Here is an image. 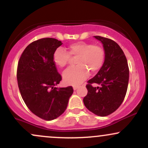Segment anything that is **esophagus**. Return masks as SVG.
I'll list each match as a JSON object with an SVG mask.
<instances>
[{
	"label": "esophagus",
	"mask_w": 148,
	"mask_h": 148,
	"mask_svg": "<svg viewBox=\"0 0 148 148\" xmlns=\"http://www.w3.org/2000/svg\"><path fill=\"white\" fill-rule=\"evenodd\" d=\"M78 88H79V86H73V89H74V90H77Z\"/></svg>",
	"instance_id": "1"
}]
</instances>
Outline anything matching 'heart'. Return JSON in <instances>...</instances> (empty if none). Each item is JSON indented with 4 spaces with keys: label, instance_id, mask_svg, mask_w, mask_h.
Listing matches in <instances>:
<instances>
[{
    "label": "heart",
    "instance_id": "obj_1",
    "mask_svg": "<svg viewBox=\"0 0 148 148\" xmlns=\"http://www.w3.org/2000/svg\"><path fill=\"white\" fill-rule=\"evenodd\" d=\"M67 49V52L61 48L57 49L53 55L54 63L61 68L67 65L70 56L77 57L76 67L66 69L62 74V79L67 85L81 84L89 76L88 70L92 73L98 72L104 62V50L99 45L79 42L70 44Z\"/></svg>",
    "mask_w": 148,
    "mask_h": 148
}]
</instances>
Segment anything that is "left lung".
Returning <instances> with one entry per match:
<instances>
[{
	"mask_svg": "<svg viewBox=\"0 0 148 148\" xmlns=\"http://www.w3.org/2000/svg\"><path fill=\"white\" fill-rule=\"evenodd\" d=\"M102 43L105 52L103 65L88 81V94L84 98L86 108L98 116L104 117L116 111L126 95L130 77L127 60L123 51L110 39L94 36ZM92 83L98 85L97 87Z\"/></svg>",
	"mask_w": 148,
	"mask_h": 148,
	"instance_id": "1",
	"label": "left lung"
}]
</instances>
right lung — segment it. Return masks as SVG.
Segmentation results:
<instances>
[{
	"label": "right lung",
	"instance_id": "obj_1",
	"mask_svg": "<svg viewBox=\"0 0 148 148\" xmlns=\"http://www.w3.org/2000/svg\"><path fill=\"white\" fill-rule=\"evenodd\" d=\"M62 45L54 38H42L30 44L18 62L17 81L23 101L32 113L46 120L57 118L67 108L72 86L55 87L61 81L53 60Z\"/></svg>",
	"mask_w": 148,
	"mask_h": 148
}]
</instances>
